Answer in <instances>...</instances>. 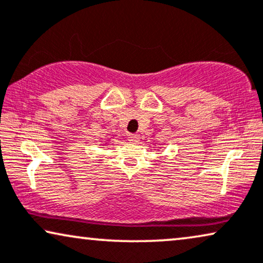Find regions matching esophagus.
<instances>
[{
    "label": "esophagus",
    "mask_w": 263,
    "mask_h": 263,
    "mask_svg": "<svg viewBox=\"0 0 263 263\" xmlns=\"http://www.w3.org/2000/svg\"><path fill=\"white\" fill-rule=\"evenodd\" d=\"M128 141L132 142V143H137L139 141V136L135 135V134L128 135Z\"/></svg>",
    "instance_id": "esophagus-1"
}]
</instances>
